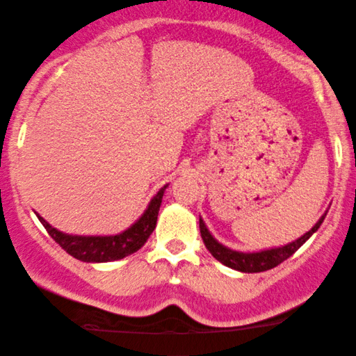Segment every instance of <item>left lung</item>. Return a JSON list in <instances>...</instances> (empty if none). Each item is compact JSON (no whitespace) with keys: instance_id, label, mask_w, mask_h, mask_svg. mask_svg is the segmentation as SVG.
I'll list each match as a JSON object with an SVG mask.
<instances>
[{"instance_id":"1","label":"left lung","mask_w":356,"mask_h":356,"mask_svg":"<svg viewBox=\"0 0 356 356\" xmlns=\"http://www.w3.org/2000/svg\"><path fill=\"white\" fill-rule=\"evenodd\" d=\"M326 213L319 218V222L313 227L307 234L302 235L301 238H298L296 242L287 243L284 247H279V249H270V250H262V252H254V254H243L237 252V250L227 249L225 245L218 243L213 237L210 235L209 229L205 227L202 218H200V234H202L203 243H205L207 249L210 250V254L213 255L217 261H220L222 264L227 267H232L235 270H241V273H264V270L273 269V267L279 266L281 262H284L286 259H289L299 247L305 243L311 235L319 229L323 220H325Z\"/></svg>"}]
</instances>
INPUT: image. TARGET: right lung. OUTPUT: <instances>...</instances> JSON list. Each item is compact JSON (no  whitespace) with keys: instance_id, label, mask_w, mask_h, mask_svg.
<instances>
[{"instance_id":"right-lung-1","label":"right lung","mask_w":356,"mask_h":356,"mask_svg":"<svg viewBox=\"0 0 356 356\" xmlns=\"http://www.w3.org/2000/svg\"><path fill=\"white\" fill-rule=\"evenodd\" d=\"M165 188L158 191L156 197L151 200L147 210L143 213V217L131 229H127L119 235H111V237H77V235H67L58 232L57 229H54L40 215H37V217L43 223L47 232H49L50 237L65 252H69L72 257L83 262L118 261V259H124L127 255L141 249L147 238H149V235L153 234L154 227H156L158 211L159 205H161Z\"/></svg>"}]
</instances>
